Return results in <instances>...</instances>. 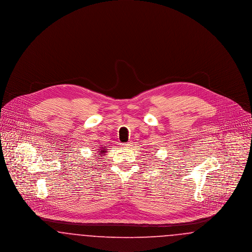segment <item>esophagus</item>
<instances>
[{
	"mask_svg": "<svg viewBox=\"0 0 252 252\" xmlns=\"http://www.w3.org/2000/svg\"><path fill=\"white\" fill-rule=\"evenodd\" d=\"M122 145L124 146V147H126V148H128L129 146H131V143H129V142H127V143H125V144H122Z\"/></svg>",
	"mask_w": 252,
	"mask_h": 252,
	"instance_id": "1",
	"label": "esophagus"
}]
</instances>
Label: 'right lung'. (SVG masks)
<instances>
[{"instance_id": "right-lung-1", "label": "right lung", "mask_w": 252, "mask_h": 252, "mask_svg": "<svg viewBox=\"0 0 252 252\" xmlns=\"http://www.w3.org/2000/svg\"><path fill=\"white\" fill-rule=\"evenodd\" d=\"M107 147L106 146H104V147H99V149H98V155L100 157V158H103V156L107 153V149H106ZM99 161V160H98Z\"/></svg>"}]
</instances>
